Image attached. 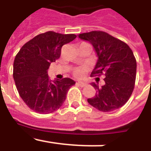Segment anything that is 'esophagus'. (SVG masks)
Segmentation results:
<instances>
[{"mask_svg":"<svg viewBox=\"0 0 151 151\" xmlns=\"http://www.w3.org/2000/svg\"><path fill=\"white\" fill-rule=\"evenodd\" d=\"M78 85H79L80 87H85V85H86V83H85V82H78Z\"/></svg>","mask_w":151,"mask_h":151,"instance_id":"obj_1","label":"esophagus"}]
</instances>
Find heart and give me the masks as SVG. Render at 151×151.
<instances>
[{
    "instance_id": "obj_1",
    "label": "heart",
    "mask_w": 151,
    "mask_h": 151,
    "mask_svg": "<svg viewBox=\"0 0 151 151\" xmlns=\"http://www.w3.org/2000/svg\"><path fill=\"white\" fill-rule=\"evenodd\" d=\"M88 71L87 66H78L73 69V75L76 78H82L85 76V73Z\"/></svg>"
}]
</instances>
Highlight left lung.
<instances>
[{
	"instance_id": "8db88e82",
	"label": "left lung",
	"mask_w": 151,
	"mask_h": 151,
	"mask_svg": "<svg viewBox=\"0 0 151 151\" xmlns=\"http://www.w3.org/2000/svg\"><path fill=\"white\" fill-rule=\"evenodd\" d=\"M78 38L89 41L98 57L91 76H105L103 86L91 84L96 94L88 102L102 112L122 107L130 98L135 83L137 63L132 49L124 41L102 31L82 33Z\"/></svg>"
}]
</instances>
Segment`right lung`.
Here are the masks:
<instances>
[{"label": "right lung", "instance_id": "add662e5", "mask_svg": "<svg viewBox=\"0 0 151 151\" xmlns=\"http://www.w3.org/2000/svg\"><path fill=\"white\" fill-rule=\"evenodd\" d=\"M76 38L74 34L49 31L26 42L16 55L13 73L16 87L33 111L47 114L57 110L66 100L68 90L76 84L69 78L51 81L47 75L50 63L60 57L62 47Z\"/></svg>", "mask_w": 151, "mask_h": 151}]
</instances>
